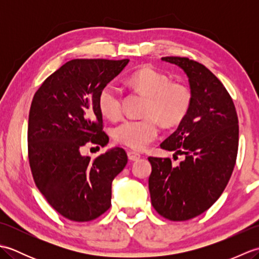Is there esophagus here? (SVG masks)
Returning <instances> with one entry per match:
<instances>
[{
    "mask_svg": "<svg viewBox=\"0 0 259 259\" xmlns=\"http://www.w3.org/2000/svg\"><path fill=\"white\" fill-rule=\"evenodd\" d=\"M140 157H141V155H140V153H138V152H136V151H128V158L130 159L131 161L139 160Z\"/></svg>",
    "mask_w": 259,
    "mask_h": 259,
    "instance_id": "34e87169",
    "label": "esophagus"
}]
</instances>
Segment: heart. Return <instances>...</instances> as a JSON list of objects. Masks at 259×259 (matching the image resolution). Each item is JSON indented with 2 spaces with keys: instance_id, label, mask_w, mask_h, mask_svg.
<instances>
[{
  "instance_id": "heart-1",
  "label": "heart",
  "mask_w": 259,
  "mask_h": 259,
  "mask_svg": "<svg viewBox=\"0 0 259 259\" xmlns=\"http://www.w3.org/2000/svg\"><path fill=\"white\" fill-rule=\"evenodd\" d=\"M130 84L147 97L144 119H126L113 129V138L121 145L142 150L155 140L159 131L158 117L163 123L176 124L185 118L190 107L191 95L185 84L170 82L166 74L153 68L137 71L129 79ZM122 92L110 82L104 85L98 96V106L108 119L117 120L123 111Z\"/></svg>"
}]
</instances>
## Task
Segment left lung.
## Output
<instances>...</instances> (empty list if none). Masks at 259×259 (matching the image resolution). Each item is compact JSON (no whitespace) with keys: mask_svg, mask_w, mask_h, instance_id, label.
Returning a JSON list of instances; mask_svg holds the SVG:
<instances>
[{"mask_svg":"<svg viewBox=\"0 0 259 259\" xmlns=\"http://www.w3.org/2000/svg\"><path fill=\"white\" fill-rule=\"evenodd\" d=\"M161 60L188 76L191 102L177 130L160 145L184 160L175 167L169 158H148L149 191L162 217L188 221L210 208L226 188L237 157L238 118L226 88L205 65L188 58Z\"/></svg>","mask_w":259,"mask_h":259,"instance_id":"1","label":"left lung"}]
</instances>
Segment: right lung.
Returning <instances> with one entry per match:
<instances>
[{
  "instance_id": "right-lung-1",
  "label": "right lung",
  "mask_w": 259,
  "mask_h": 259,
  "mask_svg": "<svg viewBox=\"0 0 259 259\" xmlns=\"http://www.w3.org/2000/svg\"><path fill=\"white\" fill-rule=\"evenodd\" d=\"M129 60L75 59L63 64L38 88L27 128L33 179L47 201L73 222H90L111 206V185L128 162L114 147L91 159L82 155L90 144L104 147L98 96Z\"/></svg>"
}]
</instances>
